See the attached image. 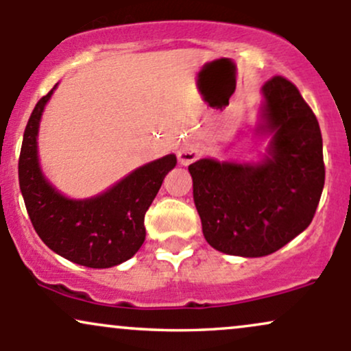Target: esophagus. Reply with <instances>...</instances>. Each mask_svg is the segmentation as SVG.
Returning a JSON list of instances; mask_svg holds the SVG:
<instances>
[{"mask_svg":"<svg viewBox=\"0 0 351 351\" xmlns=\"http://www.w3.org/2000/svg\"><path fill=\"white\" fill-rule=\"evenodd\" d=\"M198 156H199V150L195 143L191 142L181 143V147L178 148V160L181 165L193 163L195 160H198Z\"/></svg>","mask_w":351,"mask_h":351,"instance_id":"1","label":"esophagus"}]
</instances>
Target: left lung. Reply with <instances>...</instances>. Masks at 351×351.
I'll use <instances>...</instances> for the list:
<instances>
[{"label": "left lung", "mask_w": 351, "mask_h": 351, "mask_svg": "<svg viewBox=\"0 0 351 351\" xmlns=\"http://www.w3.org/2000/svg\"><path fill=\"white\" fill-rule=\"evenodd\" d=\"M259 134H271L259 163L203 158L188 167L203 234L216 251L263 257L312 223L325 183L317 117L291 80L263 86Z\"/></svg>", "instance_id": "8db88e82"}]
</instances>
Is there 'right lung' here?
Returning <instances> with one entry per match:
<instances>
[{"mask_svg": "<svg viewBox=\"0 0 351 351\" xmlns=\"http://www.w3.org/2000/svg\"><path fill=\"white\" fill-rule=\"evenodd\" d=\"M54 88L36 104L24 130L18 165L24 204L38 236L56 254L86 267H114L142 247L145 213L175 168L176 156L136 168L94 198H66L43 175L38 158L39 122Z\"/></svg>", "mask_w": 351, "mask_h": 351, "instance_id": "right-lung-1", "label": "right lung"}]
</instances>
